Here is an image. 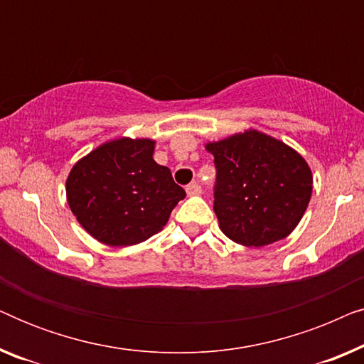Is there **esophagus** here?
Wrapping results in <instances>:
<instances>
[{
  "mask_svg": "<svg viewBox=\"0 0 364 364\" xmlns=\"http://www.w3.org/2000/svg\"><path fill=\"white\" fill-rule=\"evenodd\" d=\"M186 191H187V196H191V197H193V196H200V193H202V187L198 186L197 182H192V183H188Z\"/></svg>",
  "mask_w": 364,
  "mask_h": 364,
  "instance_id": "esophagus-1",
  "label": "esophagus"
}]
</instances>
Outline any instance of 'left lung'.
I'll use <instances>...</instances> for the list:
<instances>
[{
    "label": "left lung",
    "mask_w": 364,
    "mask_h": 364,
    "mask_svg": "<svg viewBox=\"0 0 364 364\" xmlns=\"http://www.w3.org/2000/svg\"><path fill=\"white\" fill-rule=\"evenodd\" d=\"M205 149L215 159L218 227L243 247H265L295 230L310 203L308 162L285 142L247 129Z\"/></svg>",
    "instance_id": "obj_1"
}]
</instances>
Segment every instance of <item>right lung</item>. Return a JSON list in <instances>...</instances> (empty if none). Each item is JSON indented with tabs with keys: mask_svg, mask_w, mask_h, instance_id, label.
Wrapping results in <instances>:
<instances>
[{
	"mask_svg": "<svg viewBox=\"0 0 364 364\" xmlns=\"http://www.w3.org/2000/svg\"><path fill=\"white\" fill-rule=\"evenodd\" d=\"M156 141L119 137L74 164L66 178L69 208L81 227L109 247H131L156 235L186 191L154 161Z\"/></svg>",
	"mask_w": 364,
	"mask_h": 364,
	"instance_id": "add662e5",
	"label": "right lung"
}]
</instances>
